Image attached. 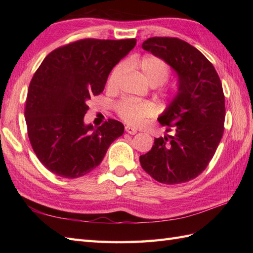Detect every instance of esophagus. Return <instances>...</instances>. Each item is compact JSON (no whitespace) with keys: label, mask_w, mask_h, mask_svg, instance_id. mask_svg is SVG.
<instances>
[{"label":"esophagus","mask_w":253,"mask_h":253,"mask_svg":"<svg viewBox=\"0 0 253 253\" xmlns=\"http://www.w3.org/2000/svg\"><path fill=\"white\" fill-rule=\"evenodd\" d=\"M125 130H126V132H128L129 133V135H136L137 133V129L135 127H131V126H129V125H127L126 127H125Z\"/></svg>","instance_id":"obj_1"}]
</instances>
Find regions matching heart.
<instances>
[{
    "instance_id": "obj_1",
    "label": "heart",
    "mask_w": 253,
    "mask_h": 253,
    "mask_svg": "<svg viewBox=\"0 0 253 253\" xmlns=\"http://www.w3.org/2000/svg\"><path fill=\"white\" fill-rule=\"evenodd\" d=\"M137 66L141 71L147 82L153 87L164 84L170 75V69L168 63L158 56H143L137 62ZM125 71L126 65L124 63L118 64L113 68L109 78H107V87L115 88ZM116 111L122 120L126 123L130 125H140L147 118L153 115L154 106L148 101L125 99L117 104Z\"/></svg>"
}]
</instances>
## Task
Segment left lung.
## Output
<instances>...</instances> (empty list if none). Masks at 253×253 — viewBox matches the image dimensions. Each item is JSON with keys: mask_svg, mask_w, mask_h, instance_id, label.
<instances>
[{"mask_svg": "<svg viewBox=\"0 0 253 253\" xmlns=\"http://www.w3.org/2000/svg\"><path fill=\"white\" fill-rule=\"evenodd\" d=\"M142 49L162 58L178 75V91L158 120L171 135L155 138L140 164L159 182L189 181L207 169L224 133L225 96L208 58L178 38L153 37Z\"/></svg>", "mask_w": 253, "mask_h": 253, "instance_id": "obj_1", "label": "left lung"}]
</instances>
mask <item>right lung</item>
Here are the masks:
<instances>
[{"label": "right lung", "mask_w": 253, "mask_h": 253, "mask_svg": "<svg viewBox=\"0 0 253 253\" xmlns=\"http://www.w3.org/2000/svg\"><path fill=\"white\" fill-rule=\"evenodd\" d=\"M136 39H83L57 47L41 63L27 94L25 118L32 149L45 168L64 178L90 173L103 160L124 125L107 120L84 125L87 101L104 90L116 64Z\"/></svg>", "instance_id": "1"}]
</instances>
